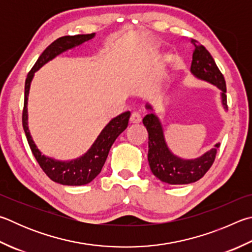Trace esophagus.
<instances>
[{
  "label": "esophagus",
  "mask_w": 252,
  "mask_h": 252,
  "mask_svg": "<svg viewBox=\"0 0 252 252\" xmlns=\"http://www.w3.org/2000/svg\"><path fill=\"white\" fill-rule=\"evenodd\" d=\"M141 120H142V117L140 116L138 112H133L131 114V117H130V122L131 123H134V125H136V123H140Z\"/></svg>",
  "instance_id": "obj_1"
}]
</instances>
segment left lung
<instances>
[{"mask_svg":"<svg viewBox=\"0 0 252 252\" xmlns=\"http://www.w3.org/2000/svg\"><path fill=\"white\" fill-rule=\"evenodd\" d=\"M195 50L193 53L190 71L197 78L208 81L221 90V102L225 109L227 106L226 81L217 67L214 58L203 45L191 39ZM146 108L152 110L150 104ZM143 125L149 133L148 159L152 173L159 181L171 185H183L194 183L202 178L213 165L220 144L209 150L202 157L195 159H183L174 155L168 150L164 139L163 127L158 118L154 113H149L143 118Z\"/></svg>","mask_w":252,"mask_h":252,"instance_id":"left-lung-1","label":"left lung"}]
</instances>
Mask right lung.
Listing matches in <instances>:
<instances>
[{
	"instance_id": "obj_1",
	"label": "right lung",
	"mask_w": 252,
	"mask_h": 252,
	"mask_svg": "<svg viewBox=\"0 0 252 252\" xmlns=\"http://www.w3.org/2000/svg\"><path fill=\"white\" fill-rule=\"evenodd\" d=\"M94 33L75 36H63L49 45L40 55L37 62L27 74L25 80V97H24V108H23L22 123L24 127L27 142H29L32 153L34 154L36 161L38 162L39 166L50 180L59 183L63 185L79 186L88 184L98 174L101 172L102 166L108 158L109 151L116 139L123 131L126 129L127 122H129L130 112H123L118 117L113 118L108 123L106 127L101 131L97 140L94 141L93 146L88 150L85 155L81 158H76L74 161L62 162L56 159L45 157L40 151L36 148L33 139L30 134L29 126H27V97H29L31 81L33 79L35 71H37L45 63L52 61L57 55L62 54L66 50L79 46L82 43L94 38Z\"/></svg>"
}]
</instances>
